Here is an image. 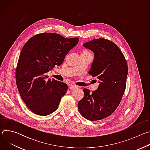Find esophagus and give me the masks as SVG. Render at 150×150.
Segmentation results:
<instances>
[{
	"instance_id": "1",
	"label": "esophagus",
	"mask_w": 150,
	"mask_h": 150,
	"mask_svg": "<svg viewBox=\"0 0 150 150\" xmlns=\"http://www.w3.org/2000/svg\"><path fill=\"white\" fill-rule=\"evenodd\" d=\"M77 88H78V86H77V85H71L69 86V88L71 90H75Z\"/></svg>"
}]
</instances>
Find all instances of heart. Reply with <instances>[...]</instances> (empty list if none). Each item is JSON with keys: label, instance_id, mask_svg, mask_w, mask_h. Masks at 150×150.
<instances>
[{"label": "heart", "instance_id": "1", "mask_svg": "<svg viewBox=\"0 0 150 150\" xmlns=\"http://www.w3.org/2000/svg\"><path fill=\"white\" fill-rule=\"evenodd\" d=\"M84 52H87V51H84Z\"/></svg>", "mask_w": 150, "mask_h": 150}]
</instances>
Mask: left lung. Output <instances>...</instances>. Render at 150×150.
<instances>
[{"label":"left lung","instance_id":"obj_1","mask_svg":"<svg viewBox=\"0 0 150 150\" xmlns=\"http://www.w3.org/2000/svg\"><path fill=\"white\" fill-rule=\"evenodd\" d=\"M83 46L94 53L88 74L96 76L100 84L92 93L83 88L84 96L78 102V110L88 120H101L110 116L121 101L126 89L127 64L120 49L110 40L94 39Z\"/></svg>","mask_w":150,"mask_h":150}]
</instances>
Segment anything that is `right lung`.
I'll use <instances>...</instances> for the list:
<instances>
[{"label": "right lung", "mask_w": 150, "mask_h": 150, "mask_svg": "<svg viewBox=\"0 0 150 150\" xmlns=\"http://www.w3.org/2000/svg\"><path fill=\"white\" fill-rule=\"evenodd\" d=\"M78 41V37L67 38L56 33H41L30 38L21 50L16 82L21 98L34 113L47 116L57 109L68 85L54 79H47L46 74L62 65Z\"/></svg>", "instance_id": "right-lung-1"}]
</instances>
